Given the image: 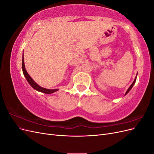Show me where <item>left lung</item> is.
Returning a JSON list of instances; mask_svg holds the SVG:
<instances>
[{"label":"left lung","mask_w":154,"mask_h":154,"mask_svg":"<svg viewBox=\"0 0 154 154\" xmlns=\"http://www.w3.org/2000/svg\"><path fill=\"white\" fill-rule=\"evenodd\" d=\"M136 78H137V75H136V78H135V80H134V81L133 82V83H132V85H130V87H129V88H128V90L127 91V92H126V93H125V95L126 94H128V92L130 91V90H131L132 89V87L134 86V83H136Z\"/></svg>","instance_id":"obj_1"}]
</instances>
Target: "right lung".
I'll return each mask as SVG.
<instances>
[{"mask_svg":"<svg viewBox=\"0 0 154 154\" xmlns=\"http://www.w3.org/2000/svg\"><path fill=\"white\" fill-rule=\"evenodd\" d=\"M22 71H23V74H24V76L26 78L27 82H28L29 83V85L36 91L45 93V94H52V93L58 91V89H48V88L42 87L37 84V83L33 80H32V78L29 75V74L27 73V72L26 71V69L25 68L24 54H23V56H22Z\"/></svg>","mask_w":154,"mask_h":154,"instance_id":"right-lung-1","label":"right lung"}]
</instances>
